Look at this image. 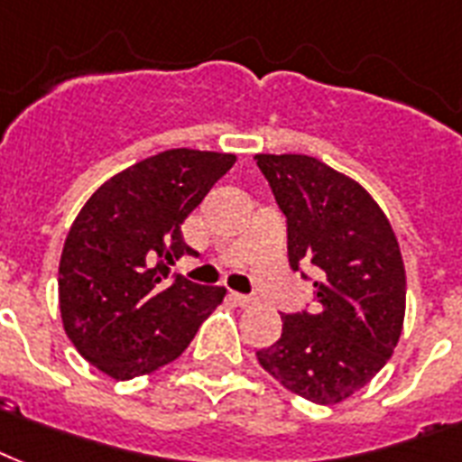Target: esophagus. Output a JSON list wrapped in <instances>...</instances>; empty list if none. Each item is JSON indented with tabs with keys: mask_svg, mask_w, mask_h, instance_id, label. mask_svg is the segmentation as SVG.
Returning <instances> with one entry per match:
<instances>
[{
	"mask_svg": "<svg viewBox=\"0 0 462 462\" xmlns=\"http://www.w3.org/2000/svg\"><path fill=\"white\" fill-rule=\"evenodd\" d=\"M231 299H234V303L236 306H241V309H248V306H253V303H255V299H253V296H245V294H231Z\"/></svg>",
	"mask_w": 462,
	"mask_h": 462,
	"instance_id": "esophagus-1",
	"label": "esophagus"
}]
</instances>
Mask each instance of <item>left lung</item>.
I'll list each match as a JSON object with an SVG mask.
<instances>
[{
	"label": "left lung",
	"mask_w": 462,
	"mask_h": 462,
	"mask_svg": "<svg viewBox=\"0 0 462 462\" xmlns=\"http://www.w3.org/2000/svg\"><path fill=\"white\" fill-rule=\"evenodd\" d=\"M287 217L289 263L316 267V306L282 316L257 352L287 391L337 405L391 359L405 320V264L383 209L359 182L303 153H257Z\"/></svg>",
	"instance_id": "left-lung-1"
}]
</instances>
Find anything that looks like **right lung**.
<instances>
[{
    "instance_id": "obj_1",
    "label": "right lung",
    "mask_w": 462,
    "mask_h": 462,
    "mask_svg": "<svg viewBox=\"0 0 462 462\" xmlns=\"http://www.w3.org/2000/svg\"><path fill=\"white\" fill-rule=\"evenodd\" d=\"M236 163L234 153L168 149L125 168L88 198L60 257V313L71 345L116 381L180 356L224 301L168 264L195 250L182 221Z\"/></svg>"
}]
</instances>
